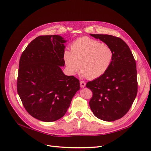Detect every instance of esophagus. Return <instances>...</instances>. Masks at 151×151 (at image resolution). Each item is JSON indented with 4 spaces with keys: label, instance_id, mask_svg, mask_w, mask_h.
<instances>
[{
    "label": "esophagus",
    "instance_id": "esophagus-1",
    "mask_svg": "<svg viewBox=\"0 0 151 151\" xmlns=\"http://www.w3.org/2000/svg\"><path fill=\"white\" fill-rule=\"evenodd\" d=\"M80 86L81 88H84L86 86V83L84 81H80Z\"/></svg>",
    "mask_w": 151,
    "mask_h": 151
}]
</instances>
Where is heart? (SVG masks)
Listing matches in <instances>:
<instances>
[{"label":"heart","mask_w":151,"mask_h":151,"mask_svg":"<svg viewBox=\"0 0 151 151\" xmlns=\"http://www.w3.org/2000/svg\"><path fill=\"white\" fill-rule=\"evenodd\" d=\"M113 58L111 48L99 41L82 37L71 45V51L65 50L63 60L68 72L74 75L81 70V75L89 79L105 74Z\"/></svg>","instance_id":"1"}]
</instances>
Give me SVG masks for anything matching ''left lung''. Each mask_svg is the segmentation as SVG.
<instances>
[{
  "mask_svg": "<svg viewBox=\"0 0 151 151\" xmlns=\"http://www.w3.org/2000/svg\"><path fill=\"white\" fill-rule=\"evenodd\" d=\"M113 52L110 67L103 76L89 81L86 87L93 92L89 106L99 119L113 122L129 111L137 93L136 63L130 49L121 38L109 35L90 34Z\"/></svg>",
  "mask_w": 151,
  "mask_h": 151,
  "instance_id": "8db88e82",
  "label": "left lung"
}]
</instances>
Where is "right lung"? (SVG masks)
<instances>
[{"label":"right lung","mask_w":151,"mask_h":151,"mask_svg":"<svg viewBox=\"0 0 151 151\" xmlns=\"http://www.w3.org/2000/svg\"><path fill=\"white\" fill-rule=\"evenodd\" d=\"M67 42L56 35L38 36L20 58L17 93L26 111L39 120L51 122L64 116L80 89L79 81L60 67L65 65Z\"/></svg>","instance_id":"right-lung-1"}]
</instances>
